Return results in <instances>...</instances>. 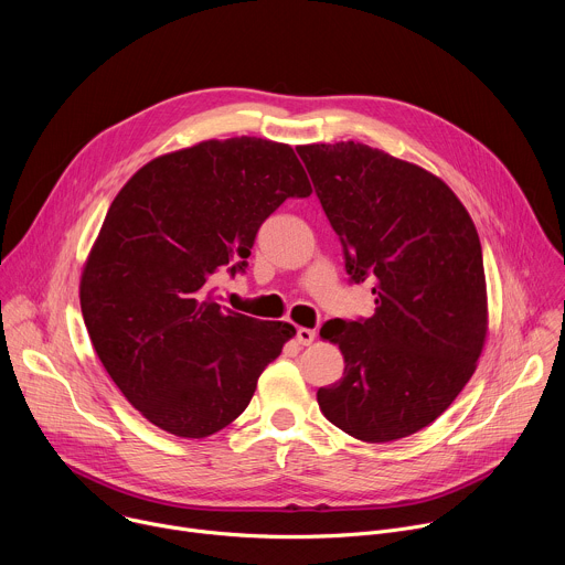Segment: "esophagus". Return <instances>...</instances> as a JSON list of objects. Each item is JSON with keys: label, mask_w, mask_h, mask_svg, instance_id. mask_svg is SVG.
I'll return each mask as SVG.
<instances>
[{"label": "esophagus", "mask_w": 565, "mask_h": 565, "mask_svg": "<svg viewBox=\"0 0 565 565\" xmlns=\"http://www.w3.org/2000/svg\"><path fill=\"white\" fill-rule=\"evenodd\" d=\"M315 338H317V333H315L312 329H303V327L297 329V342H299L301 347H310V344L315 342Z\"/></svg>", "instance_id": "34e87169"}]
</instances>
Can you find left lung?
I'll return each instance as SVG.
<instances>
[{"instance_id":"8db88e82","label":"left lung","mask_w":565,"mask_h":565,"mask_svg":"<svg viewBox=\"0 0 565 565\" xmlns=\"http://www.w3.org/2000/svg\"><path fill=\"white\" fill-rule=\"evenodd\" d=\"M338 232L351 281L371 279L369 319H331L344 375L319 409L364 443L431 425L476 371L488 338V286L476 225L436 174L362 142L299 145Z\"/></svg>"}]
</instances>
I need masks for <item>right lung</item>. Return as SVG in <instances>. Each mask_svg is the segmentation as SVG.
<instances>
[{"instance_id": "right-lung-1", "label": "right lung", "mask_w": 565, "mask_h": 565, "mask_svg": "<svg viewBox=\"0 0 565 565\" xmlns=\"http://www.w3.org/2000/svg\"><path fill=\"white\" fill-rule=\"evenodd\" d=\"M310 192L290 145L241 136L158 156L116 194L79 306L103 366L151 425L205 438L246 412L295 327L223 310L212 281L244 270L259 225Z\"/></svg>"}]
</instances>
